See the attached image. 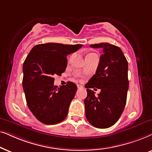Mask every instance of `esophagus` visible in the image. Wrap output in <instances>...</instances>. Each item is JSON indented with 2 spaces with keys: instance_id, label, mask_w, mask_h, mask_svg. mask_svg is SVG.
Here are the masks:
<instances>
[{
  "instance_id": "1",
  "label": "esophagus",
  "mask_w": 152,
  "mask_h": 152,
  "mask_svg": "<svg viewBox=\"0 0 152 152\" xmlns=\"http://www.w3.org/2000/svg\"><path fill=\"white\" fill-rule=\"evenodd\" d=\"M77 88H78V89L83 88V86H80V85H77Z\"/></svg>"
}]
</instances>
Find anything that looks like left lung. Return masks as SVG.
<instances>
[{
    "label": "left lung",
    "instance_id": "8db88e82",
    "mask_svg": "<svg viewBox=\"0 0 152 152\" xmlns=\"http://www.w3.org/2000/svg\"><path fill=\"white\" fill-rule=\"evenodd\" d=\"M102 48L96 74L85 87L88 95L84 101L87 120L92 126L108 128L117 122L124 111L129 89L128 62L118 46L109 43L90 45ZM101 89L95 96L91 88Z\"/></svg>",
    "mask_w": 152,
    "mask_h": 152
}]
</instances>
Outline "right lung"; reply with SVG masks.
<instances>
[{
	"label": "right lung",
	"mask_w": 152,
	"mask_h": 152,
	"mask_svg": "<svg viewBox=\"0 0 152 152\" xmlns=\"http://www.w3.org/2000/svg\"><path fill=\"white\" fill-rule=\"evenodd\" d=\"M82 46L83 44H38L26 57L22 84L28 108L39 122L56 124L66 118L77 86L68 82L58 88L53 84L54 76L64 72L66 56Z\"/></svg>",
	"instance_id": "obj_1"
}]
</instances>
